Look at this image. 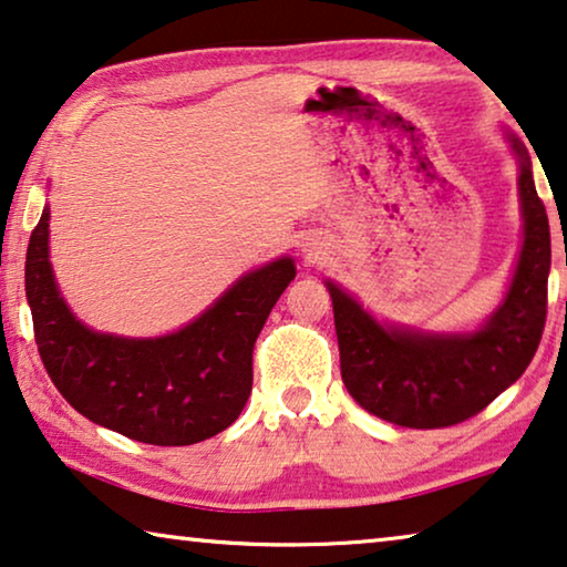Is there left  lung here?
<instances>
[{"instance_id":"left-lung-1","label":"left lung","mask_w":567,"mask_h":567,"mask_svg":"<svg viewBox=\"0 0 567 567\" xmlns=\"http://www.w3.org/2000/svg\"><path fill=\"white\" fill-rule=\"evenodd\" d=\"M519 157V200L525 241L506 298L478 331L435 336L377 323L333 282V320L341 377L349 394L371 415L402 427H451L486 410L525 374L547 318L550 224L532 181L525 145Z\"/></svg>"}]
</instances>
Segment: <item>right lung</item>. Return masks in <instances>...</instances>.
Here are the masks:
<instances>
[{
    "mask_svg": "<svg viewBox=\"0 0 567 567\" xmlns=\"http://www.w3.org/2000/svg\"><path fill=\"white\" fill-rule=\"evenodd\" d=\"M45 206L32 229L24 292L48 377L96 425L150 445H193L241 415L251 353L269 310L295 280L290 257L236 280L181 331L159 338L96 333L73 318L48 259Z\"/></svg>",
    "mask_w": 567,
    "mask_h": 567,
    "instance_id": "1",
    "label": "right lung"
}]
</instances>
